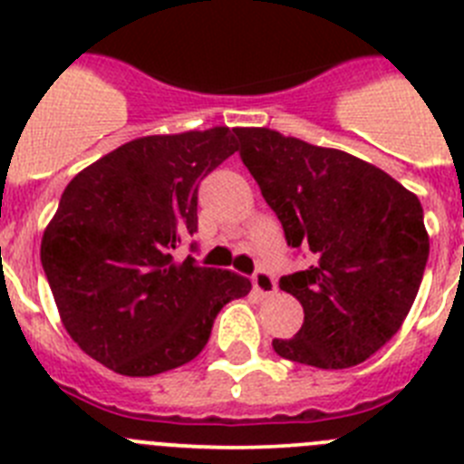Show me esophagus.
Masks as SVG:
<instances>
[{
	"label": "esophagus",
	"mask_w": 464,
	"mask_h": 464,
	"mask_svg": "<svg viewBox=\"0 0 464 464\" xmlns=\"http://www.w3.org/2000/svg\"><path fill=\"white\" fill-rule=\"evenodd\" d=\"M253 288H256L262 297H272L278 290L276 278H274V274H269L267 269H257V272L253 274Z\"/></svg>",
	"instance_id": "34e87169"
}]
</instances>
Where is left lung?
<instances>
[{
  "mask_svg": "<svg viewBox=\"0 0 464 464\" xmlns=\"http://www.w3.org/2000/svg\"><path fill=\"white\" fill-rule=\"evenodd\" d=\"M237 137L288 246L311 251L309 267L278 281L304 323L274 351L318 370L364 362L395 337L423 281L430 237L418 197L343 150L267 127H237Z\"/></svg>",
  "mask_w": 464,
  "mask_h": 464,
  "instance_id": "8db88e82",
  "label": "left lung"
}]
</instances>
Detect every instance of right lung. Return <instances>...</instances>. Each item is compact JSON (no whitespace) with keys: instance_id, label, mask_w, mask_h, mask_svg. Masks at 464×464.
Here are the masks:
<instances>
[{"instance_id":"right-lung-1","label":"right lung","mask_w":464,"mask_h":464,"mask_svg":"<svg viewBox=\"0 0 464 464\" xmlns=\"http://www.w3.org/2000/svg\"><path fill=\"white\" fill-rule=\"evenodd\" d=\"M237 130L122 143L72 179L41 239V265L69 337L122 376L176 370L202 353L218 311L251 293L227 269L174 260L197 232L204 176L239 150Z\"/></svg>"}]
</instances>
